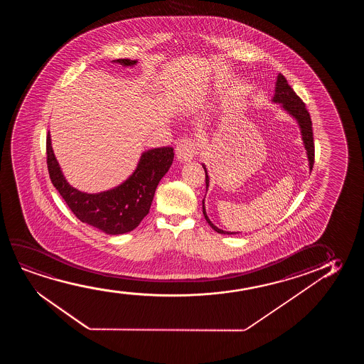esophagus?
I'll return each mask as SVG.
<instances>
[{
	"label": "esophagus",
	"mask_w": 364,
	"mask_h": 364,
	"mask_svg": "<svg viewBox=\"0 0 364 364\" xmlns=\"http://www.w3.org/2000/svg\"><path fill=\"white\" fill-rule=\"evenodd\" d=\"M198 146H196V143H195L194 139H191V138H188V136H185L183 139H180L178 141V144H176V148H175V154H176V158L179 161H190L191 159H194L195 156L198 155Z\"/></svg>",
	"instance_id": "1"
}]
</instances>
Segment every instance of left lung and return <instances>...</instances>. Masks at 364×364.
<instances>
[{"mask_svg":"<svg viewBox=\"0 0 364 364\" xmlns=\"http://www.w3.org/2000/svg\"><path fill=\"white\" fill-rule=\"evenodd\" d=\"M274 103H281L282 108L287 110L289 114L294 117V119L299 122V128H301V133H302V139H304V148L307 150V156H309V170H312L314 163V130H312V120L309 117V110L306 109V105H304L302 100L299 98V95L294 93V90L291 88V85L287 83V80L284 78V75L279 73L277 75V80H276V88H274ZM205 170V181H206V190L209 186V176L206 173V168L203 165ZM203 214H204L205 219L208 221V224L213 228V229L219 232V234L231 235L234 232H228L224 230L216 228L211 221H210L206 211H205L204 200H203Z\"/></svg>","mask_w":364,"mask_h":364,"instance_id":"8db88e82","label":"left lung"}]
</instances>
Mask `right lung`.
I'll return each mask as SVG.
<instances>
[{
  "mask_svg": "<svg viewBox=\"0 0 364 364\" xmlns=\"http://www.w3.org/2000/svg\"><path fill=\"white\" fill-rule=\"evenodd\" d=\"M114 62L123 65L136 63V60L125 58ZM46 151L50 181L70 211L82 223L109 235L129 232L141 223L149 213L156 186L174 159V149L171 146L148 150L141 155L134 173L123 184L98 194H87L67 183L53 154L50 132L47 134Z\"/></svg>",
  "mask_w": 364,
  "mask_h": 364,
  "instance_id": "obj_1",
  "label": "right lung"
}]
</instances>
